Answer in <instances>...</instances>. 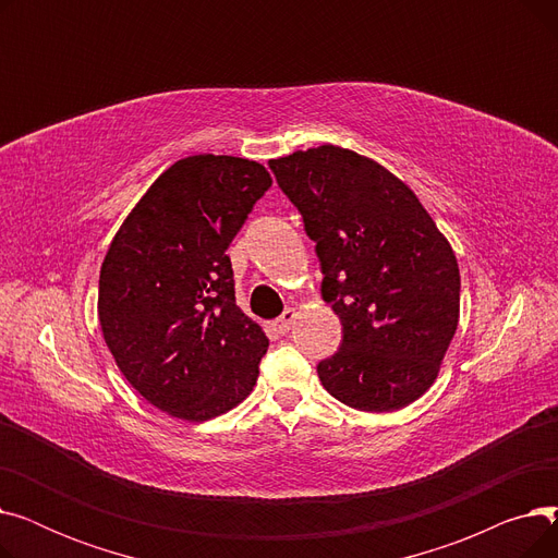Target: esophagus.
Segmentation results:
<instances>
[{
  "instance_id": "obj_1",
  "label": "esophagus",
  "mask_w": 558,
  "mask_h": 558,
  "mask_svg": "<svg viewBox=\"0 0 558 558\" xmlns=\"http://www.w3.org/2000/svg\"><path fill=\"white\" fill-rule=\"evenodd\" d=\"M296 318H299V312H296L294 307H287L274 326H276V330H278L280 335H287V332L291 330V326L296 324Z\"/></svg>"
}]
</instances>
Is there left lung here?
<instances>
[{
    "label": "left lung",
    "instance_id": "left-lung-1",
    "mask_svg": "<svg viewBox=\"0 0 558 558\" xmlns=\"http://www.w3.org/2000/svg\"><path fill=\"white\" fill-rule=\"evenodd\" d=\"M303 215L343 328L320 385L360 412H396L438 377L459 326V264L418 196L368 156L320 144L269 160Z\"/></svg>",
    "mask_w": 558,
    "mask_h": 558
}]
</instances>
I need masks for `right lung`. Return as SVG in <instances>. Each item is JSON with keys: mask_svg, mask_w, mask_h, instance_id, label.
I'll use <instances>...</instances> for the list:
<instances>
[{"mask_svg": "<svg viewBox=\"0 0 558 558\" xmlns=\"http://www.w3.org/2000/svg\"><path fill=\"white\" fill-rule=\"evenodd\" d=\"M271 183L255 160L183 158L108 246L97 301L104 341L131 387L173 418L221 416L257 383L269 339L234 303L226 248Z\"/></svg>", "mask_w": 558, "mask_h": 558, "instance_id": "add662e5", "label": "right lung"}]
</instances>
